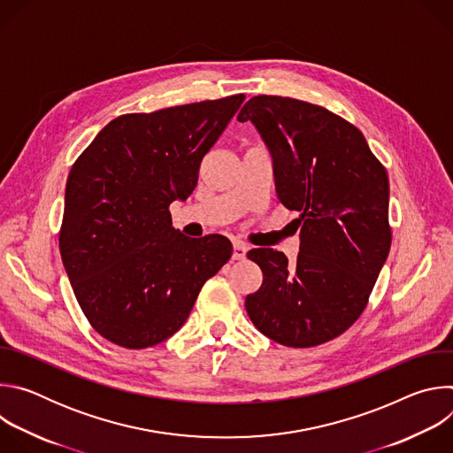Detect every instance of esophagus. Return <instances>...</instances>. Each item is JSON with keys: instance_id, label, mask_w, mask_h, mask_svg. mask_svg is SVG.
Here are the masks:
<instances>
[{"instance_id": "obj_1", "label": "esophagus", "mask_w": 453, "mask_h": 453, "mask_svg": "<svg viewBox=\"0 0 453 453\" xmlns=\"http://www.w3.org/2000/svg\"><path fill=\"white\" fill-rule=\"evenodd\" d=\"M247 250H249V247L243 242H234L233 243V260H243Z\"/></svg>"}]
</instances>
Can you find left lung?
I'll list each match as a JSON object with an SVG mask.
<instances>
[{"label":"left lung","instance_id":"8db88e82","mask_svg":"<svg viewBox=\"0 0 453 453\" xmlns=\"http://www.w3.org/2000/svg\"><path fill=\"white\" fill-rule=\"evenodd\" d=\"M273 154L280 203L299 211L297 260L252 249L264 283L245 297L252 325L288 348L342 335L367 306L391 249L389 177L358 128L288 96L257 95L238 112Z\"/></svg>","mask_w":453,"mask_h":453}]
</instances>
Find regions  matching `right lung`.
<instances>
[{
    "instance_id": "add662e5",
    "label": "right lung",
    "mask_w": 453,
    "mask_h": 453,
    "mask_svg": "<svg viewBox=\"0 0 453 453\" xmlns=\"http://www.w3.org/2000/svg\"><path fill=\"white\" fill-rule=\"evenodd\" d=\"M243 100L121 114L73 163L58 247L86 319L109 342L143 349L172 337L231 257L226 236L188 238L168 208L196 189L204 156Z\"/></svg>"
}]
</instances>
